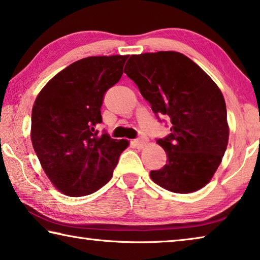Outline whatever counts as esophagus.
<instances>
[{
    "label": "esophagus",
    "mask_w": 260,
    "mask_h": 260,
    "mask_svg": "<svg viewBox=\"0 0 260 260\" xmlns=\"http://www.w3.org/2000/svg\"><path fill=\"white\" fill-rule=\"evenodd\" d=\"M134 146L138 148V149H143L147 145H148V140L147 139H137L133 141Z\"/></svg>",
    "instance_id": "obj_1"
}]
</instances>
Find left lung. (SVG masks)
<instances>
[{
  "instance_id": "left-lung-1",
  "label": "left lung",
  "mask_w": 260,
  "mask_h": 260,
  "mask_svg": "<svg viewBox=\"0 0 260 260\" xmlns=\"http://www.w3.org/2000/svg\"><path fill=\"white\" fill-rule=\"evenodd\" d=\"M126 75L155 114L170 117L171 133L157 140L168 156L152 182L174 193L196 192L213 178L228 146L225 102L219 86L182 53L131 55Z\"/></svg>"
}]
</instances>
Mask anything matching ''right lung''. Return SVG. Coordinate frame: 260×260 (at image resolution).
<instances>
[{
    "instance_id": "1",
    "label": "right lung",
    "mask_w": 260,
    "mask_h": 260,
    "mask_svg": "<svg viewBox=\"0 0 260 260\" xmlns=\"http://www.w3.org/2000/svg\"><path fill=\"white\" fill-rule=\"evenodd\" d=\"M127 57L75 61L49 80L36 98L32 146L48 179L66 196H88L104 186L129 145L96 131L104 94L120 80Z\"/></svg>"
}]
</instances>
